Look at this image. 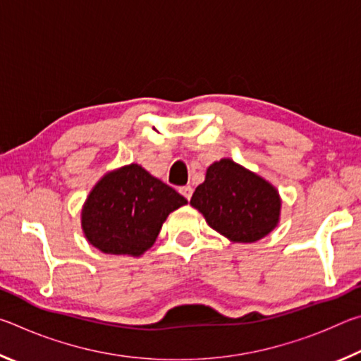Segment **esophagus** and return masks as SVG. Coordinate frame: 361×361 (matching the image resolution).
Returning a JSON list of instances; mask_svg holds the SVG:
<instances>
[{"mask_svg":"<svg viewBox=\"0 0 361 361\" xmlns=\"http://www.w3.org/2000/svg\"><path fill=\"white\" fill-rule=\"evenodd\" d=\"M180 194L183 195V197L185 199H191V195H192V188L191 186H183V188H180Z\"/></svg>","mask_w":361,"mask_h":361,"instance_id":"1","label":"esophagus"}]
</instances>
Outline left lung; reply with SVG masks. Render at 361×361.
Segmentation results:
<instances>
[{
	"mask_svg": "<svg viewBox=\"0 0 361 361\" xmlns=\"http://www.w3.org/2000/svg\"><path fill=\"white\" fill-rule=\"evenodd\" d=\"M191 205L202 213L210 228L242 243L267 235L280 215L276 188L231 159L207 169L205 181L195 188Z\"/></svg>",
	"mask_w": 361,
	"mask_h": 361,
	"instance_id": "1",
	"label": "left lung"
}]
</instances>
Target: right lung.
<instances>
[{
  "instance_id": "right-lung-1",
  "label": "right lung",
  "mask_w": 361,
  "mask_h": 361,
  "mask_svg": "<svg viewBox=\"0 0 361 361\" xmlns=\"http://www.w3.org/2000/svg\"><path fill=\"white\" fill-rule=\"evenodd\" d=\"M185 204L173 188L130 164L97 183L84 204L82 229L103 253L140 256L154 243L169 213Z\"/></svg>"
}]
</instances>
